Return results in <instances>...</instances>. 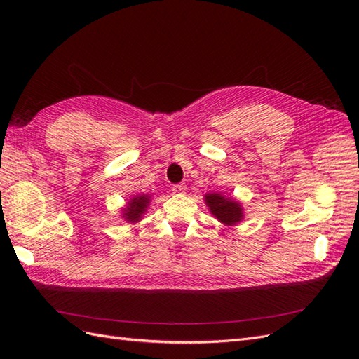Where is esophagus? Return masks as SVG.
I'll return each instance as SVG.
<instances>
[{"mask_svg": "<svg viewBox=\"0 0 359 359\" xmlns=\"http://www.w3.org/2000/svg\"><path fill=\"white\" fill-rule=\"evenodd\" d=\"M186 191H187L186 184H177V186L172 187V193H175V194H184Z\"/></svg>", "mask_w": 359, "mask_h": 359, "instance_id": "34e87169", "label": "esophagus"}]
</instances>
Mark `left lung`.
Here are the masks:
<instances>
[{
    "label": "left lung",
    "instance_id": "left-lung-1",
    "mask_svg": "<svg viewBox=\"0 0 359 359\" xmlns=\"http://www.w3.org/2000/svg\"><path fill=\"white\" fill-rule=\"evenodd\" d=\"M203 201L210 212L224 226H236L244 219L243 205L235 198H227L222 193H206Z\"/></svg>",
    "mask_w": 359,
    "mask_h": 359
}]
</instances>
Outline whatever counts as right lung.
Wrapping results in <instances>:
<instances>
[{
  "label": "right lung",
  "instance_id": "1",
  "mask_svg": "<svg viewBox=\"0 0 359 359\" xmlns=\"http://www.w3.org/2000/svg\"><path fill=\"white\" fill-rule=\"evenodd\" d=\"M149 203H151V194H147V193L144 194L140 193L133 198H130L121 208V217L124 219V222L132 223V224L139 223L145 215Z\"/></svg>",
  "mask_w": 359,
  "mask_h": 359
}]
</instances>
